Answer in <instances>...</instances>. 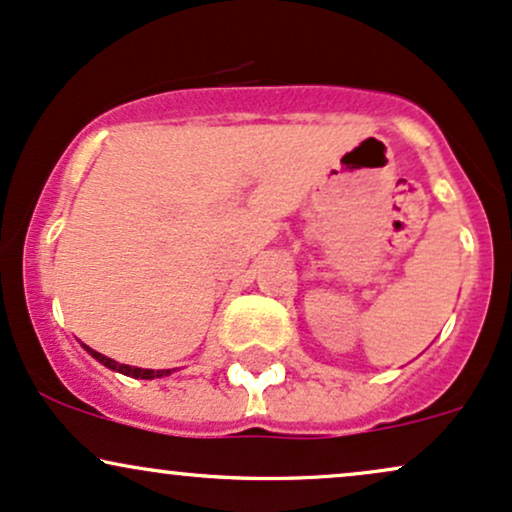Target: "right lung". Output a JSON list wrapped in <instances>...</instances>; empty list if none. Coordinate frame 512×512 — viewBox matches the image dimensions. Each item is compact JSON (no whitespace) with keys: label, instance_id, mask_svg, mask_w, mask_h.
Listing matches in <instances>:
<instances>
[{"label":"right lung","instance_id":"1","mask_svg":"<svg viewBox=\"0 0 512 512\" xmlns=\"http://www.w3.org/2000/svg\"><path fill=\"white\" fill-rule=\"evenodd\" d=\"M83 345V342H81ZM83 350H86L90 357L93 359H98V362L102 364V366H107V369H112V371H119V374H124V376H131V378H143V381H153V378H162V376H170L174 369H141V366H129V364H119V362H114V359H110V357H105V354H100V352H95V350H90L88 345H83Z\"/></svg>","mask_w":512,"mask_h":512}]
</instances>
